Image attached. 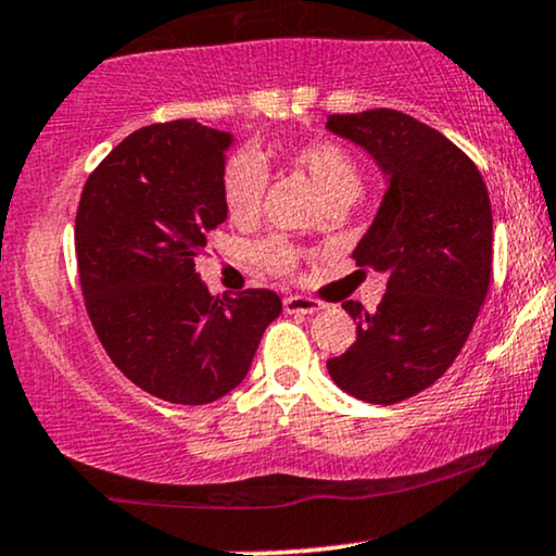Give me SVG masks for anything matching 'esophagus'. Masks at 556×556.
Here are the masks:
<instances>
[{
    "label": "esophagus",
    "mask_w": 556,
    "mask_h": 556,
    "mask_svg": "<svg viewBox=\"0 0 556 556\" xmlns=\"http://www.w3.org/2000/svg\"><path fill=\"white\" fill-rule=\"evenodd\" d=\"M320 305L318 300H313V298H305V295H290V298H285V311L287 313H303V316H307V313H316V311H320Z\"/></svg>",
    "instance_id": "34e87169"
}]
</instances>
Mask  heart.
I'll list each match as a JSON object with an SVG mask.
<instances>
[{"instance_id":"1","label":"heart","mask_w":556,"mask_h":556,"mask_svg":"<svg viewBox=\"0 0 556 556\" xmlns=\"http://www.w3.org/2000/svg\"><path fill=\"white\" fill-rule=\"evenodd\" d=\"M290 160L305 173L311 186L316 189L320 202H329L333 197H357L359 191V168L346 155L344 147L329 139H313V142L295 144L290 150ZM225 210L232 219H251L258 212L261 197L266 189L264 163L249 150H238L227 157L223 168ZM256 256L264 269L274 274H292L298 266L300 253L287 240L271 238L256 249Z\"/></svg>"}]
</instances>
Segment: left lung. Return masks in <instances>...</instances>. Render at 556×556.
I'll return each mask as SVG.
<instances>
[{
  "label": "left lung",
  "instance_id": "left-lung-1",
  "mask_svg": "<svg viewBox=\"0 0 556 556\" xmlns=\"http://www.w3.org/2000/svg\"><path fill=\"white\" fill-rule=\"evenodd\" d=\"M326 129L359 144L388 189L357 266L388 274L376 313L346 300L357 339L326 367L367 404H399L432 386L466 344L492 274V204L477 165L401 111L333 113Z\"/></svg>",
  "mask_w": 556,
  "mask_h": 556
}]
</instances>
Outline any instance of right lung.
Here are the masks:
<instances>
[{"label": "right lung", "mask_w": 556, "mask_h": 556, "mask_svg": "<svg viewBox=\"0 0 556 556\" xmlns=\"http://www.w3.org/2000/svg\"><path fill=\"white\" fill-rule=\"evenodd\" d=\"M230 131L178 118L142 126L87 178L75 219L87 316L113 365L170 404H212L249 376L271 290L214 298L199 279L206 236L225 223Z\"/></svg>", "instance_id": "1"}]
</instances>
